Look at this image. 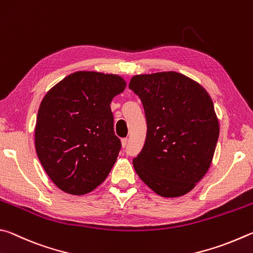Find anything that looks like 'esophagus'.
Listing matches in <instances>:
<instances>
[{"label":"esophagus","instance_id":"34e87169","mask_svg":"<svg viewBox=\"0 0 253 253\" xmlns=\"http://www.w3.org/2000/svg\"><path fill=\"white\" fill-rule=\"evenodd\" d=\"M121 143H122V148H126V145H127V139L126 138V139H122L121 140Z\"/></svg>","mask_w":253,"mask_h":253}]
</instances>
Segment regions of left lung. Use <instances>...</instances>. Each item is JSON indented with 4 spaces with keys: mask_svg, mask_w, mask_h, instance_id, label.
Here are the masks:
<instances>
[{
    "mask_svg": "<svg viewBox=\"0 0 253 253\" xmlns=\"http://www.w3.org/2000/svg\"><path fill=\"white\" fill-rule=\"evenodd\" d=\"M129 87L142 101L148 126L142 151L133 159L136 174L159 196L182 197L214 156L220 126L211 96L173 71L134 75Z\"/></svg>",
    "mask_w": 253,
    "mask_h": 253,
    "instance_id": "obj_1",
    "label": "left lung"
}]
</instances>
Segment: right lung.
I'll return each instance as SVG.
<instances>
[{
	"label": "right lung",
	"instance_id": "obj_1",
	"mask_svg": "<svg viewBox=\"0 0 253 253\" xmlns=\"http://www.w3.org/2000/svg\"><path fill=\"white\" fill-rule=\"evenodd\" d=\"M126 86L117 74L78 71L44 95L35 124V150L62 191L86 194L109 175L121 149L110 104Z\"/></svg>",
	"mask_w": 253,
	"mask_h": 253
}]
</instances>
